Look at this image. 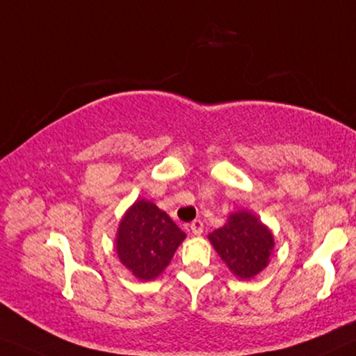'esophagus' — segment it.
Instances as JSON below:
<instances>
[{
  "instance_id": "esophagus-1",
  "label": "esophagus",
  "mask_w": 356,
  "mask_h": 356,
  "mask_svg": "<svg viewBox=\"0 0 356 356\" xmlns=\"http://www.w3.org/2000/svg\"><path fill=\"white\" fill-rule=\"evenodd\" d=\"M190 230H192V233L196 236L201 235V233H203V222L198 220V219L193 220L192 225H190Z\"/></svg>"
}]
</instances>
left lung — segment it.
<instances>
[{
  "mask_svg": "<svg viewBox=\"0 0 356 356\" xmlns=\"http://www.w3.org/2000/svg\"><path fill=\"white\" fill-rule=\"evenodd\" d=\"M212 248L230 272L251 280L267 267L275 249L273 232L248 209L230 212L220 229L208 235Z\"/></svg>",
  "mask_w": 356,
  "mask_h": 356,
  "instance_id": "8db88e82",
  "label": "left lung"
}]
</instances>
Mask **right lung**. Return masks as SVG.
<instances>
[{"label": "right lung", "mask_w": 356, "mask_h": 356, "mask_svg": "<svg viewBox=\"0 0 356 356\" xmlns=\"http://www.w3.org/2000/svg\"><path fill=\"white\" fill-rule=\"evenodd\" d=\"M185 233L166 212L145 198H137L121 217L115 238L120 262L140 281H150L171 264Z\"/></svg>", "instance_id": "right-lung-1"}]
</instances>
